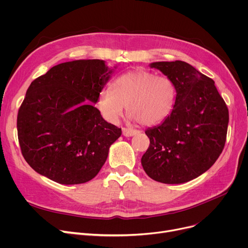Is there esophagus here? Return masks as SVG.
<instances>
[{
    "label": "esophagus",
    "mask_w": 248,
    "mask_h": 248,
    "mask_svg": "<svg viewBox=\"0 0 248 248\" xmlns=\"http://www.w3.org/2000/svg\"><path fill=\"white\" fill-rule=\"evenodd\" d=\"M139 132L136 131V129H132V128H126V127H123V135L124 137H133L135 135H137Z\"/></svg>",
    "instance_id": "1"
}]
</instances>
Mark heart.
<instances>
[{"label":"heart","instance_id":"heart-1","mask_svg":"<svg viewBox=\"0 0 248 248\" xmlns=\"http://www.w3.org/2000/svg\"><path fill=\"white\" fill-rule=\"evenodd\" d=\"M177 97L173 81L166 76L136 69L116 77L110 89H102L95 107L104 120L115 123L126 112L145 126L163 123L171 114Z\"/></svg>","mask_w":248,"mask_h":248}]
</instances>
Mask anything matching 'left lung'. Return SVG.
<instances>
[{
	"mask_svg": "<svg viewBox=\"0 0 248 248\" xmlns=\"http://www.w3.org/2000/svg\"><path fill=\"white\" fill-rule=\"evenodd\" d=\"M173 81L174 108L159 125L148 128L150 147L141 157L147 175L164 184H182L199 177L222 153L229 113L211 78L184 61L153 62Z\"/></svg>",
	"mask_w": 248,
	"mask_h": 248,
	"instance_id": "8db88e82",
	"label": "left lung"
}]
</instances>
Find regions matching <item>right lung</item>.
<instances>
[{
    "label": "right lung",
    "mask_w": 248,
    "mask_h": 248,
    "mask_svg": "<svg viewBox=\"0 0 248 248\" xmlns=\"http://www.w3.org/2000/svg\"><path fill=\"white\" fill-rule=\"evenodd\" d=\"M115 68L99 59L74 60L32 81L17 129L23 157L34 171L64 185L86 183L98 174L122 128L104 121L92 104Z\"/></svg>",
    "instance_id": "1"
}]
</instances>
